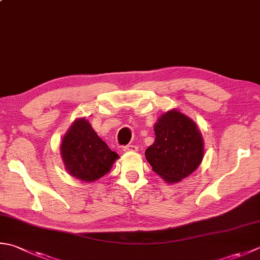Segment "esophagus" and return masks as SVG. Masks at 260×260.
<instances>
[{
    "label": "esophagus",
    "mask_w": 260,
    "mask_h": 260,
    "mask_svg": "<svg viewBox=\"0 0 260 260\" xmlns=\"http://www.w3.org/2000/svg\"><path fill=\"white\" fill-rule=\"evenodd\" d=\"M124 152H136L137 151V146L135 145H126L123 147Z\"/></svg>",
    "instance_id": "1"
}]
</instances>
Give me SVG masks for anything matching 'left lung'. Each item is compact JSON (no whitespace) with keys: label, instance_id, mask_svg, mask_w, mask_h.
<instances>
[{"label":"left lung","instance_id":"left-lung-1","mask_svg":"<svg viewBox=\"0 0 260 260\" xmlns=\"http://www.w3.org/2000/svg\"><path fill=\"white\" fill-rule=\"evenodd\" d=\"M155 141L145 157L156 175L177 184L194 172L204 157V141L195 121L177 109L162 114L154 124Z\"/></svg>","mask_w":260,"mask_h":260}]
</instances>
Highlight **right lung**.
Returning <instances> with one entry per match:
<instances>
[{
	"mask_svg": "<svg viewBox=\"0 0 260 260\" xmlns=\"http://www.w3.org/2000/svg\"><path fill=\"white\" fill-rule=\"evenodd\" d=\"M60 156L69 174L85 182L104 177L119 157L96 135L85 117L76 118L65 133Z\"/></svg>",
	"mask_w": 260,
	"mask_h": 260,
	"instance_id": "1",
	"label": "right lung"
}]
</instances>
